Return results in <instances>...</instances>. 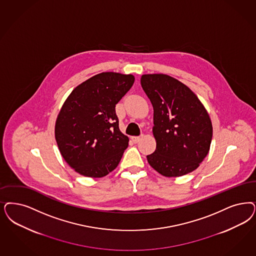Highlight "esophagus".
<instances>
[{"instance_id": "1", "label": "esophagus", "mask_w": 256, "mask_h": 256, "mask_svg": "<svg viewBox=\"0 0 256 256\" xmlns=\"http://www.w3.org/2000/svg\"><path fill=\"white\" fill-rule=\"evenodd\" d=\"M142 136H134V137H132V141L133 142H138L140 141L141 140Z\"/></svg>"}]
</instances>
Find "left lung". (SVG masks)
Here are the masks:
<instances>
[{
  "label": "left lung",
  "instance_id": "8db88e82",
  "mask_svg": "<svg viewBox=\"0 0 256 256\" xmlns=\"http://www.w3.org/2000/svg\"><path fill=\"white\" fill-rule=\"evenodd\" d=\"M142 88L153 106L156 150L148 162L160 175L180 176L207 156L212 126L202 103L184 83L168 74H142Z\"/></svg>",
  "mask_w": 256,
  "mask_h": 256
}]
</instances>
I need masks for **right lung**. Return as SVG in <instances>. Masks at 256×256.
<instances>
[{"mask_svg":"<svg viewBox=\"0 0 256 256\" xmlns=\"http://www.w3.org/2000/svg\"><path fill=\"white\" fill-rule=\"evenodd\" d=\"M132 74L101 72L81 83L58 115L54 136L63 159L80 175L102 178L114 170L128 137L119 130L115 106L130 90Z\"/></svg>","mask_w":256,"mask_h":256,"instance_id":"right-lung-1","label":"right lung"}]
</instances>
